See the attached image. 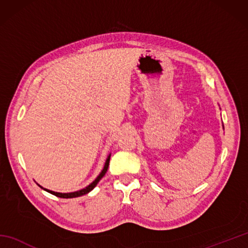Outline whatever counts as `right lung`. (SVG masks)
I'll list each match as a JSON object with an SVG mask.
<instances>
[{
  "instance_id": "right-lung-1",
  "label": "right lung",
  "mask_w": 248,
  "mask_h": 248,
  "mask_svg": "<svg viewBox=\"0 0 248 248\" xmlns=\"http://www.w3.org/2000/svg\"><path fill=\"white\" fill-rule=\"evenodd\" d=\"M109 159H110V155L108 156L107 161H105V164H104L103 170H102V171H101V172L99 173V176H98L96 179H94V180H93L91 184H89L88 186H86L85 188H82V189H80V191L72 192V193H57V192L50 191V189L44 188L43 186H40L39 184H38V186H39L41 188H44L45 191H46L48 193H50V194H52V195H55V196H57V197H61V198H75V197H78V196H83V195H85V194L89 193L91 191H93V189L94 188V186H96L97 184H98V182H99L100 180H101L102 177L105 175V172L108 171V168Z\"/></svg>"
}]
</instances>
